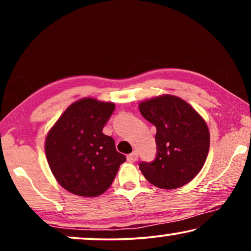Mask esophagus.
Returning a JSON list of instances; mask_svg holds the SVG:
<instances>
[{"mask_svg":"<svg viewBox=\"0 0 251 251\" xmlns=\"http://www.w3.org/2000/svg\"><path fill=\"white\" fill-rule=\"evenodd\" d=\"M137 159H138V153L137 152H132L131 154H129V155L126 156V160H128L129 162H135Z\"/></svg>","mask_w":251,"mask_h":251,"instance_id":"1","label":"esophagus"}]
</instances>
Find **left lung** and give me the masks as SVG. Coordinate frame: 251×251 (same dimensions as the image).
<instances>
[{"label":"left lung","mask_w":251,"mask_h":251,"mask_svg":"<svg viewBox=\"0 0 251 251\" xmlns=\"http://www.w3.org/2000/svg\"><path fill=\"white\" fill-rule=\"evenodd\" d=\"M139 111L156 128L155 159L139 163L144 177L166 190L190 183L207 159L210 145L207 123L190 104L171 95L142 101Z\"/></svg>","instance_id":"obj_1"}]
</instances>
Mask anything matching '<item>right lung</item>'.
Masks as SVG:
<instances>
[{
    "instance_id": "obj_1",
    "label": "right lung",
    "mask_w": 251,
    "mask_h": 251,
    "mask_svg": "<svg viewBox=\"0 0 251 251\" xmlns=\"http://www.w3.org/2000/svg\"><path fill=\"white\" fill-rule=\"evenodd\" d=\"M113 102L83 98L68 106L46 139L48 163L58 183L80 197L107 191L126 156L102 128L114 112Z\"/></svg>"
}]
</instances>
